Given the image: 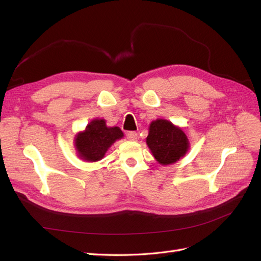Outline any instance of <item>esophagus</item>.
Instances as JSON below:
<instances>
[{
    "instance_id": "esophagus-1",
    "label": "esophagus",
    "mask_w": 261,
    "mask_h": 261,
    "mask_svg": "<svg viewBox=\"0 0 261 261\" xmlns=\"http://www.w3.org/2000/svg\"><path fill=\"white\" fill-rule=\"evenodd\" d=\"M126 136H127V138L129 140H136L137 137H138L136 132H127V133H126Z\"/></svg>"
}]
</instances>
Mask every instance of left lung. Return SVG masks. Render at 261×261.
Listing matches in <instances>:
<instances>
[{"mask_svg": "<svg viewBox=\"0 0 261 261\" xmlns=\"http://www.w3.org/2000/svg\"><path fill=\"white\" fill-rule=\"evenodd\" d=\"M147 144L161 164L176 162L186 153L189 146L185 133L165 120H156L150 124Z\"/></svg>", "mask_w": 261, "mask_h": 261, "instance_id": "1", "label": "left lung"}]
</instances>
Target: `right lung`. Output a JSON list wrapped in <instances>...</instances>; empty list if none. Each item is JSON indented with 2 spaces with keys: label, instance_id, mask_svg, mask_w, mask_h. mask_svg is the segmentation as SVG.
Instances as JSON below:
<instances>
[{
  "label": "right lung",
  "instance_id": "right-lung-1",
  "mask_svg": "<svg viewBox=\"0 0 261 261\" xmlns=\"http://www.w3.org/2000/svg\"><path fill=\"white\" fill-rule=\"evenodd\" d=\"M123 137L118 127H107L105 120H93L84 133L76 136L78 154L87 161H98L103 158L108 148L116 139Z\"/></svg>",
  "mask_w": 261,
  "mask_h": 261
}]
</instances>
